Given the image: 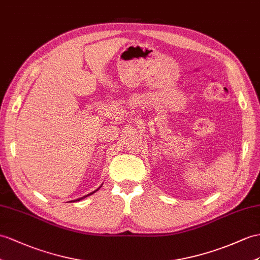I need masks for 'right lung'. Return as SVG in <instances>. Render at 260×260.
Instances as JSON below:
<instances>
[{
  "instance_id": "right-lung-1",
  "label": "right lung",
  "mask_w": 260,
  "mask_h": 260,
  "mask_svg": "<svg viewBox=\"0 0 260 260\" xmlns=\"http://www.w3.org/2000/svg\"><path fill=\"white\" fill-rule=\"evenodd\" d=\"M96 191H97V189H96ZM96 191H94V192H96ZM94 192H92V193H94ZM92 193H90V194H88V195L84 196V198H81V199H78V200H76V201H80V200H82V199H85V198H87V196H89V195H91Z\"/></svg>"
}]
</instances>
